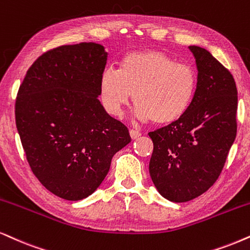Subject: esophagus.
I'll return each mask as SVG.
<instances>
[{
    "label": "esophagus",
    "instance_id": "esophagus-1",
    "mask_svg": "<svg viewBox=\"0 0 250 250\" xmlns=\"http://www.w3.org/2000/svg\"><path fill=\"white\" fill-rule=\"evenodd\" d=\"M129 134H130V137L132 138V140H136V138H138L142 135L140 131L134 130V129H130V130H129Z\"/></svg>",
    "mask_w": 250,
    "mask_h": 250
}]
</instances>
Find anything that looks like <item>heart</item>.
I'll return each mask as SVG.
<instances>
[{"instance_id": "b5f03b06", "label": "heart", "mask_w": 250, "mask_h": 250, "mask_svg": "<svg viewBox=\"0 0 250 250\" xmlns=\"http://www.w3.org/2000/svg\"><path fill=\"white\" fill-rule=\"evenodd\" d=\"M197 87L192 65L176 62L160 50H141L123 56L116 71L103 72L99 98L107 113L119 116L132 96L135 115L141 121L166 125L188 112Z\"/></svg>"}]
</instances>
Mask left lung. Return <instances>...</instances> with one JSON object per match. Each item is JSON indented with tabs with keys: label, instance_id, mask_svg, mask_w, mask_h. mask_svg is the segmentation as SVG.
I'll return each instance as SVG.
<instances>
[{
	"label": "left lung",
	"instance_id": "obj_1",
	"mask_svg": "<svg viewBox=\"0 0 250 250\" xmlns=\"http://www.w3.org/2000/svg\"><path fill=\"white\" fill-rule=\"evenodd\" d=\"M198 70L190 108L178 121L148 132L151 179L167 200L182 203L209 189L236 136L238 90L230 72L207 49L189 46Z\"/></svg>",
	"mask_w": 250,
	"mask_h": 250
}]
</instances>
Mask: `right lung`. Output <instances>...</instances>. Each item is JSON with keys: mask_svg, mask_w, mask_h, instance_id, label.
<instances>
[{"mask_svg": "<svg viewBox=\"0 0 250 250\" xmlns=\"http://www.w3.org/2000/svg\"><path fill=\"white\" fill-rule=\"evenodd\" d=\"M106 62L99 43L56 47L34 61L16 98V125L31 169L64 200L92 194L113 156L131 141L98 99Z\"/></svg>", "mask_w": 250, "mask_h": 250, "instance_id": "1", "label": "right lung"}]
</instances>
